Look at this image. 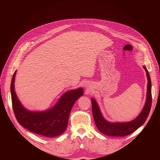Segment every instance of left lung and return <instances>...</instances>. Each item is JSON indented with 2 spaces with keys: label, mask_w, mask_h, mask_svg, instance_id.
<instances>
[{
  "label": "left lung",
  "mask_w": 160,
  "mask_h": 160,
  "mask_svg": "<svg viewBox=\"0 0 160 160\" xmlns=\"http://www.w3.org/2000/svg\"><path fill=\"white\" fill-rule=\"evenodd\" d=\"M143 69L146 72L148 77L146 101L142 112L135 119L129 122H109L103 117L99 105L98 103L96 102V101L93 98H91L92 112H93V119L96 126L100 131V132L106 135H108V136H125V135H129L134 132L135 130L139 127H141L146 122L152 107V83L149 74L146 67L143 66Z\"/></svg>",
  "instance_id": "8db88e82"
}]
</instances>
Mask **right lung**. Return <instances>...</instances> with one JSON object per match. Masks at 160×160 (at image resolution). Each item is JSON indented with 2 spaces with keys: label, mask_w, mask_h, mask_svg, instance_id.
Instances as JSON below:
<instances>
[{
  "label": "right lung",
  "mask_w": 160,
  "mask_h": 160,
  "mask_svg": "<svg viewBox=\"0 0 160 160\" xmlns=\"http://www.w3.org/2000/svg\"><path fill=\"white\" fill-rule=\"evenodd\" d=\"M14 72L11 93L12 109L17 120L21 125L30 132L45 137H56L63 133L68 124L71 110L75 101L83 95L81 88L67 91L51 109L44 111H31L23 107L14 91Z\"/></svg>",
  "instance_id": "right-lung-1"
}]
</instances>
